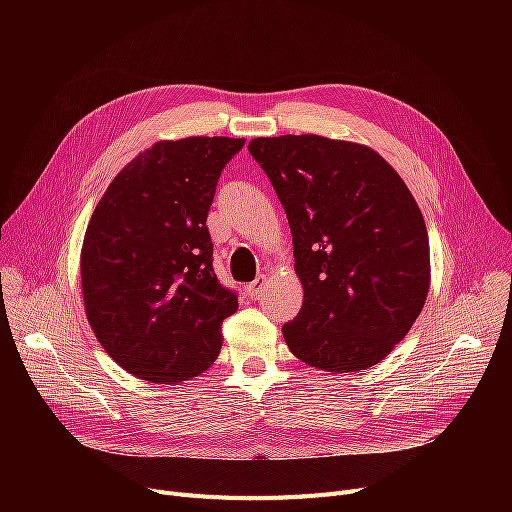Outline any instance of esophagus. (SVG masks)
Listing matches in <instances>:
<instances>
[{
	"instance_id": "esophagus-1",
	"label": "esophagus",
	"mask_w": 512,
	"mask_h": 512,
	"mask_svg": "<svg viewBox=\"0 0 512 512\" xmlns=\"http://www.w3.org/2000/svg\"><path fill=\"white\" fill-rule=\"evenodd\" d=\"M265 284H267V278L261 274V276H257L253 282H249V284L245 286V292L249 294L251 299H257L259 294H261V290L265 288Z\"/></svg>"
}]
</instances>
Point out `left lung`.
<instances>
[{"label": "left lung", "mask_w": 512, "mask_h": 512, "mask_svg": "<svg viewBox=\"0 0 512 512\" xmlns=\"http://www.w3.org/2000/svg\"><path fill=\"white\" fill-rule=\"evenodd\" d=\"M292 232L305 299L282 326L290 353L324 371L380 363L429 290V240L407 184L373 149L317 134L253 139Z\"/></svg>", "instance_id": "1"}]
</instances>
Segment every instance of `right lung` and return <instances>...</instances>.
<instances>
[{
  "mask_svg": "<svg viewBox=\"0 0 512 512\" xmlns=\"http://www.w3.org/2000/svg\"><path fill=\"white\" fill-rule=\"evenodd\" d=\"M245 139L159 141L134 157L97 203L80 253L87 319L120 367L176 384L220 355L236 292L213 272L207 213Z\"/></svg>",
  "mask_w": 512,
  "mask_h": 512,
  "instance_id": "obj_1",
  "label": "right lung"
}]
</instances>
